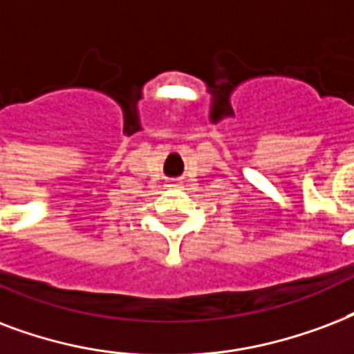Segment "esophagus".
I'll return each mask as SVG.
<instances>
[{
	"label": "esophagus",
	"instance_id": "1",
	"mask_svg": "<svg viewBox=\"0 0 354 354\" xmlns=\"http://www.w3.org/2000/svg\"><path fill=\"white\" fill-rule=\"evenodd\" d=\"M169 188H180V185H179V183H169Z\"/></svg>",
	"mask_w": 354,
	"mask_h": 354
}]
</instances>
